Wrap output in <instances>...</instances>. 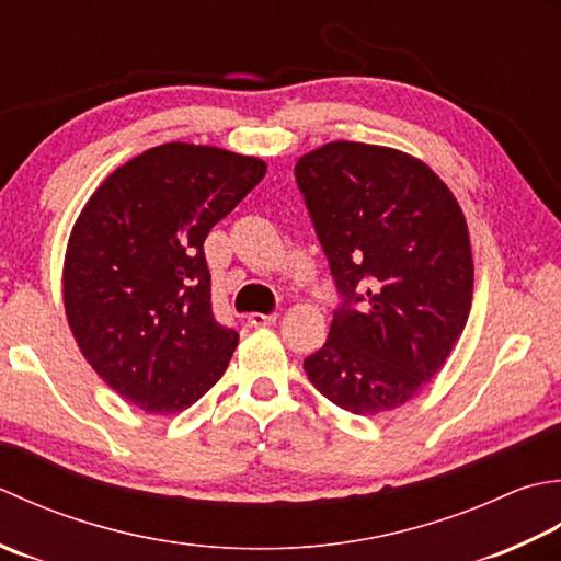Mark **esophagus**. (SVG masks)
I'll return each instance as SVG.
<instances>
[{
	"mask_svg": "<svg viewBox=\"0 0 561 561\" xmlns=\"http://www.w3.org/2000/svg\"><path fill=\"white\" fill-rule=\"evenodd\" d=\"M247 322L251 327H268V324H276L278 322V314H261V312H251L247 317Z\"/></svg>",
	"mask_w": 561,
	"mask_h": 561,
	"instance_id": "1",
	"label": "esophagus"
}]
</instances>
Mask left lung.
<instances>
[{
    "label": "left lung",
    "mask_w": 561,
    "mask_h": 561,
    "mask_svg": "<svg viewBox=\"0 0 561 561\" xmlns=\"http://www.w3.org/2000/svg\"><path fill=\"white\" fill-rule=\"evenodd\" d=\"M314 230L344 297L305 373L358 416L421 392L460 339L474 266L460 203L421 159L336 140L295 164Z\"/></svg>",
    "instance_id": "left-lung-1"
}]
</instances>
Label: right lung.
Listing matches in <instances>:
<instances>
[{"label":"right lung","instance_id":"add662e5","mask_svg":"<svg viewBox=\"0 0 561 561\" xmlns=\"http://www.w3.org/2000/svg\"><path fill=\"white\" fill-rule=\"evenodd\" d=\"M266 174L256 157L167 142L118 167L79 213L62 300L79 351L147 414H179L239 344L210 305L203 242Z\"/></svg>","mask_w":561,"mask_h":561}]
</instances>
